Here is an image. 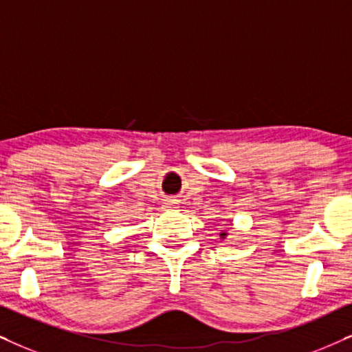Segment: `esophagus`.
<instances>
[{
  "mask_svg": "<svg viewBox=\"0 0 352 352\" xmlns=\"http://www.w3.org/2000/svg\"><path fill=\"white\" fill-rule=\"evenodd\" d=\"M162 206H164V209H168V211H173V209L179 206V203H177L175 198H167V199H164Z\"/></svg>",
  "mask_w": 352,
  "mask_h": 352,
  "instance_id": "esophagus-1",
  "label": "esophagus"
}]
</instances>
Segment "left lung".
<instances>
[{
    "mask_svg": "<svg viewBox=\"0 0 352 352\" xmlns=\"http://www.w3.org/2000/svg\"><path fill=\"white\" fill-rule=\"evenodd\" d=\"M226 235H228V234H226V232H224V234H221V237H222V239H224V237H226Z\"/></svg>",
    "mask_w": 352,
    "mask_h": 352,
    "instance_id": "left-lung-1",
    "label": "left lung"
}]
</instances>
